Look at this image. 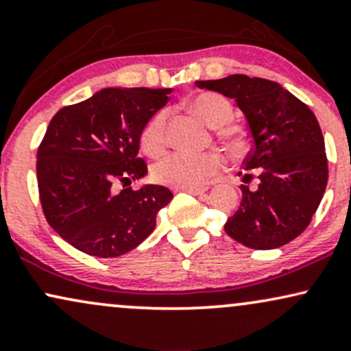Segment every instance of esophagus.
<instances>
[{
  "label": "esophagus",
  "instance_id": "34e87169",
  "mask_svg": "<svg viewBox=\"0 0 351 351\" xmlns=\"http://www.w3.org/2000/svg\"><path fill=\"white\" fill-rule=\"evenodd\" d=\"M183 191H186L193 196H201V195H204V193L208 191V188H184Z\"/></svg>",
  "mask_w": 351,
  "mask_h": 351
}]
</instances>
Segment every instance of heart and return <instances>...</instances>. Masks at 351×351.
Listing matches in <instances>:
<instances>
[{
    "label": "heart",
    "instance_id": "b5f03b06",
    "mask_svg": "<svg viewBox=\"0 0 351 351\" xmlns=\"http://www.w3.org/2000/svg\"><path fill=\"white\" fill-rule=\"evenodd\" d=\"M188 107L209 127H217L221 135L234 136V128L226 127L232 117V107L223 95L203 92L189 100ZM165 120H167V114L160 110L145 125L142 132V147L148 155L156 156L163 152ZM223 165V155H219L217 152H175L153 165L152 176L160 184L184 189L203 184L209 176L219 171Z\"/></svg>",
    "mask_w": 351,
    "mask_h": 351
}]
</instances>
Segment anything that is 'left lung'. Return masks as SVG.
Returning <instances> with one entry per match:
<instances>
[{
    "label": "left lung",
    "mask_w": 351,
    "mask_h": 351,
    "mask_svg": "<svg viewBox=\"0 0 351 351\" xmlns=\"http://www.w3.org/2000/svg\"><path fill=\"white\" fill-rule=\"evenodd\" d=\"M196 87L232 99L247 120L252 150L245 156L239 209L224 231L245 247L276 249L305 231L328 181L320 125L310 108L280 84L243 74L196 80Z\"/></svg>",
    "instance_id": "1"
}]
</instances>
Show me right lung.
I'll use <instances>...</instances> for the list:
<instances>
[{
  "mask_svg": "<svg viewBox=\"0 0 351 351\" xmlns=\"http://www.w3.org/2000/svg\"><path fill=\"white\" fill-rule=\"evenodd\" d=\"M171 88L108 87L52 117L38 150L47 223L79 251L119 257L152 234L173 195L160 184L125 188L147 175L140 136ZM124 183L117 192L115 182Z\"/></svg>",
  "mask_w": 351,
  "mask_h": 351,
  "instance_id": "right-lung-1",
  "label": "right lung"
}]
</instances>
